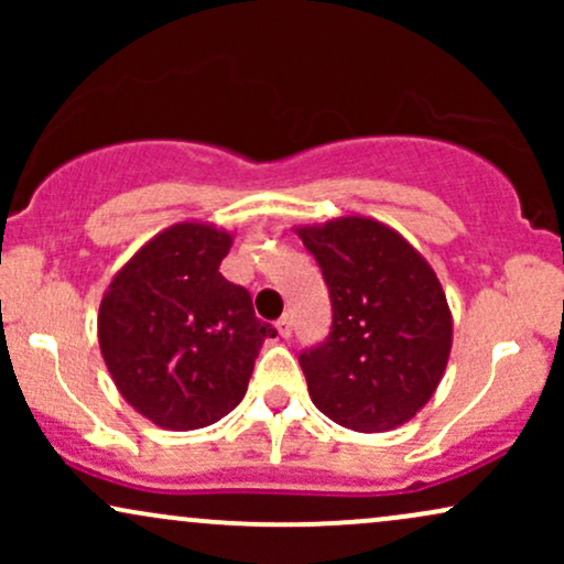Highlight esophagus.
<instances>
[{"mask_svg": "<svg viewBox=\"0 0 564 564\" xmlns=\"http://www.w3.org/2000/svg\"><path fill=\"white\" fill-rule=\"evenodd\" d=\"M275 328H278V334L283 336V339H286V336H291V318H289V315H283V318L275 323Z\"/></svg>", "mask_w": 564, "mask_h": 564, "instance_id": "1", "label": "esophagus"}]
</instances>
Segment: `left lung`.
Segmentation results:
<instances>
[{
    "label": "left lung",
    "instance_id": "obj_1",
    "mask_svg": "<svg viewBox=\"0 0 564 564\" xmlns=\"http://www.w3.org/2000/svg\"><path fill=\"white\" fill-rule=\"evenodd\" d=\"M332 294V334L300 355L315 408L355 432H390L435 394L453 315L432 264L390 225L349 215L296 225Z\"/></svg>",
    "mask_w": 564,
    "mask_h": 564
}]
</instances>
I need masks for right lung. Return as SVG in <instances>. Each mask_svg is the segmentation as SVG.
<instances>
[{
  "label": "right lung",
  "mask_w": 564,
  "mask_h": 564,
  "mask_svg": "<svg viewBox=\"0 0 564 564\" xmlns=\"http://www.w3.org/2000/svg\"><path fill=\"white\" fill-rule=\"evenodd\" d=\"M232 232L185 219L156 232L108 283L97 341L116 390L161 430L219 422L243 400L268 336L251 296L219 273Z\"/></svg>",
  "instance_id": "1"
}]
</instances>
